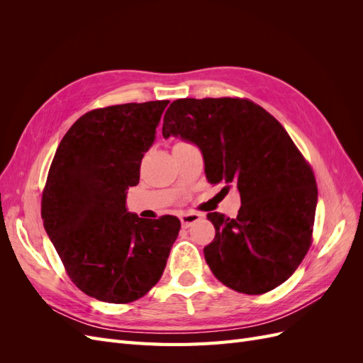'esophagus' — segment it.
I'll return each instance as SVG.
<instances>
[{
	"label": "esophagus",
	"mask_w": 363,
	"mask_h": 363,
	"mask_svg": "<svg viewBox=\"0 0 363 363\" xmlns=\"http://www.w3.org/2000/svg\"><path fill=\"white\" fill-rule=\"evenodd\" d=\"M200 219H201V215H199V213H184V215H182V216H180L182 225H183L184 228L191 227L194 223L200 221Z\"/></svg>",
	"instance_id": "1"
}]
</instances>
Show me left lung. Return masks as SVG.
<instances>
[{"instance_id": "left-lung-1", "label": "left lung", "mask_w": 363, "mask_h": 363, "mask_svg": "<svg viewBox=\"0 0 363 363\" xmlns=\"http://www.w3.org/2000/svg\"><path fill=\"white\" fill-rule=\"evenodd\" d=\"M162 135L199 147L207 182L239 191L236 218L207 213L215 239L204 259L213 276L248 295L286 281L311 247L318 203L313 172L288 131L248 100L182 98L164 113Z\"/></svg>"}]
</instances>
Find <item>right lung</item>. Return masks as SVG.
Instances as JSON below:
<instances>
[{"label": "right lung", "mask_w": 363, "mask_h": 363, "mask_svg": "<svg viewBox=\"0 0 363 363\" xmlns=\"http://www.w3.org/2000/svg\"><path fill=\"white\" fill-rule=\"evenodd\" d=\"M169 101L87 112L63 136L42 195L43 227L75 286L106 303L144 296L162 277L180 219L128 212L127 191Z\"/></svg>", "instance_id": "1"}]
</instances>
